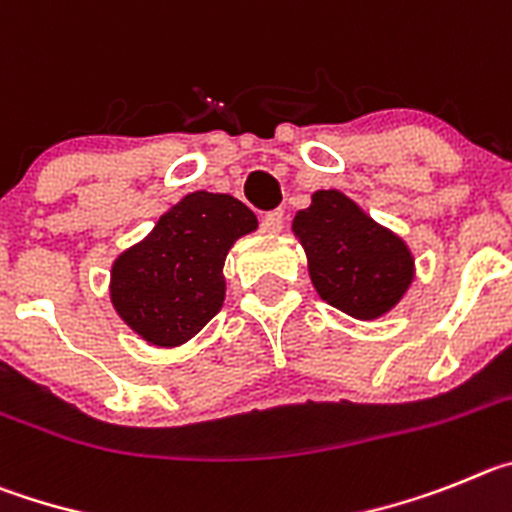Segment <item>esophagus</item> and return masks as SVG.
Masks as SVG:
<instances>
[{
  "mask_svg": "<svg viewBox=\"0 0 512 512\" xmlns=\"http://www.w3.org/2000/svg\"><path fill=\"white\" fill-rule=\"evenodd\" d=\"M280 229H283V211H270V214H265V219H262V232L280 234Z\"/></svg>",
  "mask_w": 512,
  "mask_h": 512,
  "instance_id": "obj_1",
  "label": "esophagus"
}]
</instances>
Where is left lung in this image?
<instances>
[{"label":"left lung","instance_id":"obj_1","mask_svg":"<svg viewBox=\"0 0 512 512\" xmlns=\"http://www.w3.org/2000/svg\"><path fill=\"white\" fill-rule=\"evenodd\" d=\"M308 275L329 306L354 319H380L413 283V255L403 239L359 209L342 191H316L293 219Z\"/></svg>","mask_w":512,"mask_h":512}]
</instances>
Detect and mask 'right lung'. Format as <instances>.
I'll return each instance as SVG.
<instances>
[{
  "mask_svg": "<svg viewBox=\"0 0 512 512\" xmlns=\"http://www.w3.org/2000/svg\"><path fill=\"white\" fill-rule=\"evenodd\" d=\"M257 216L229 193L193 191L112 265V306L153 347H181L222 311L224 260Z\"/></svg>",
  "mask_w": 512,
  "mask_h": 512,
  "instance_id": "1",
  "label": "right lung"
}]
</instances>
